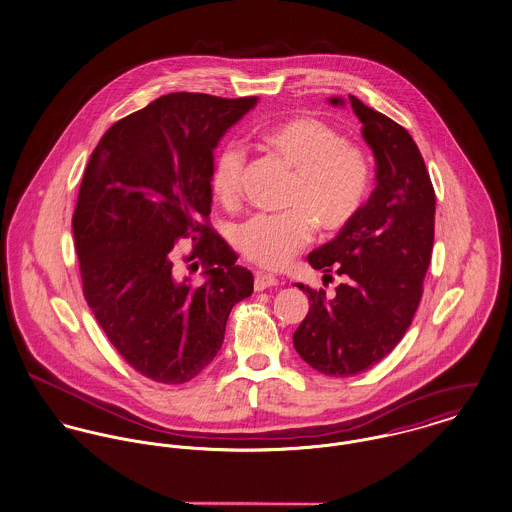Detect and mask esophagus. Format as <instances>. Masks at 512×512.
Wrapping results in <instances>:
<instances>
[{
  "label": "esophagus",
  "mask_w": 512,
  "mask_h": 512,
  "mask_svg": "<svg viewBox=\"0 0 512 512\" xmlns=\"http://www.w3.org/2000/svg\"><path fill=\"white\" fill-rule=\"evenodd\" d=\"M273 286H278V278L276 276L267 275V273H257L255 275V290L257 292H261L265 288H273Z\"/></svg>",
  "instance_id": "34e87169"
}]
</instances>
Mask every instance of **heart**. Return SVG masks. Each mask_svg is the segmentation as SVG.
I'll list each match as a JSON object with an SVG mask.
<instances>
[{
  "mask_svg": "<svg viewBox=\"0 0 512 512\" xmlns=\"http://www.w3.org/2000/svg\"><path fill=\"white\" fill-rule=\"evenodd\" d=\"M267 148L296 175L288 204L298 208L278 216H255L237 228L239 251L265 269H282L312 239V226L323 232L345 228L368 191V165L362 152L343 144L337 130L317 118H290L263 136ZM243 150L230 142L212 163L210 189L222 204L239 197Z\"/></svg>",
  "mask_w": 512,
  "mask_h": 512,
  "instance_id": "obj_1",
  "label": "heart"
}]
</instances>
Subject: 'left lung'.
Segmentation results:
<instances>
[{
    "instance_id": "left-lung-1",
    "label": "left lung",
    "mask_w": 512,
    "mask_h": 512,
    "mask_svg": "<svg viewBox=\"0 0 512 512\" xmlns=\"http://www.w3.org/2000/svg\"><path fill=\"white\" fill-rule=\"evenodd\" d=\"M362 138L376 159V189L353 220L308 255L315 271L345 276L333 298L308 292L310 312L294 331V349L327 376H354L394 351L423 296L434 241V189L409 132L349 95Z\"/></svg>"
}]
</instances>
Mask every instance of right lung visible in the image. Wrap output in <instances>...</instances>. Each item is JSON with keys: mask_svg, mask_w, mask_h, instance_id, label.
I'll return each instance as SVG.
<instances>
[{"mask_svg": "<svg viewBox=\"0 0 512 512\" xmlns=\"http://www.w3.org/2000/svg\"><path fill=\"white\" fill-rule=\"evenodd\" d=\"M257 101L163 95L115 122L85 167L72 218L83 296L120 356L161 384L200 374L253 292L251 271L206 220L214 150ZM179 238L196 245L202 285L174 271Z\"/></svg>", "mask_w": 512, "mask_h": 512, "instance_id": "right-lung-1", "label": "right lung"}]
</instances>
